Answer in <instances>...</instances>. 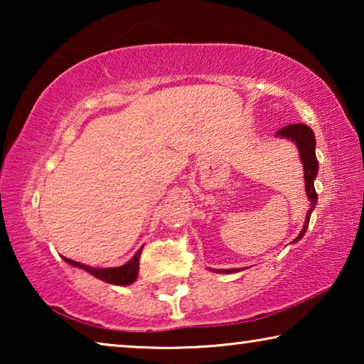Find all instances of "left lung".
<instances>
[{
    "label": "left lung",
    "mask_w": 364,
    "mask_h": 364,
    "mask_svg": "<svg viewBox=\"0 0 364 364\" xmlns=\"http://www.w3.org/2000/svg\"><path fill=\"white\" fill-rule=\"evenodd\" d=\"M276 136L281 139H289L297 146L299 154H300V160L301 165H304V178H305V191H306V197L310 200V208H308L306 217H305V223L304 228L297 237L294 239L292 244L299 242L301 237L305 236L308 223H310V217L311 212L315 210L316 202H318V194L315 189V180L318 175V159H316V139H315V133L308 125H304V123H294V125H287L284 128L276 133ZM242 268H231V269H212L215 273H237Z\"/></svg>",
    "instance_id": "8db88e82"
}]
</instances>
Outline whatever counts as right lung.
Wrapping results in <instances>:
<instances>
[{
  "label": "right lung",
  "mask_w": 364,
  "mask_h": 364,
  "mask_svg": "<svg viewBox=\"0 0 364 364\" xmlns=\"http://www.w3.org/2000/svg\"><path fill=\"white\" fill-rule=\"evenodd\" d=\"M141 250H143V247H141L136 254L132 257V260H128L125 264H122V267H117V268H93V267H90V264L73 262V260H70V258H65V257H63V258H64V262L72 264V267L88 271L90 274L95 276V278L107 282V284L130 286L138 278Z\"/></svg>",
  "instance_id": "add662e5"
}]
</instances>
